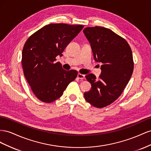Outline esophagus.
<instances>
[{"label":"esophagus","mask_w":151,"mask_h":151,"mask_svg":"<svg viewBox=\"0 0 151 151\" xmlns=\"http://www.w3.org/2000/svg\"><path fill=\"white\" fill-rule=\"evenodd\" d=\"M77 77H78V78L81 79V80H83L85 78V75L81 74V73H78V75H77Z\"/></svg>","instance_id":"1"}]
</instances>
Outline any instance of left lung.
I'll return each instance as SVG.
<instances>
[{
    "label": "left lung",
    "instance_id": "obj_1",
    "mask_svg": "<svg viewBox=\"0 0 151 151\" xmlns=\"http://www.w3.org/2000/svg\"><path fill=\"white\" fill-rule=\"evenodd\" d=\"M83 33L90 42L95 61L102 63L99 78L90 73L85 76L92 87L84 93L85 100L102 108L120 96L132 75V52L128 42L110 29L87 27Z\"/></svg>",
    "mask_w": 151,
    "mask_h": 151
}]
</instances>
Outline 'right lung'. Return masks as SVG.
Wrapping results in <instances>:
<instances>
[{
	"label": "right lung",
	"mask_w": 151,
	"mask_h": 151,
	"mask_svg": "<svg viewBox=\"0 0 151 151\" xmlns=\"http://www.w3.org/2000/svg\"><path fill=\"white\" fill-rule=\"evenodd\" d=\"M83 25L49 24L30 36L22 51L24 75L36 97L42 102H52L61 97L64 90L78 75L76 70L66 71L58 55L83 29Z\"/></svg>",
	"instance_id": "1"
}]
</instances>
